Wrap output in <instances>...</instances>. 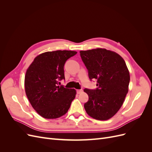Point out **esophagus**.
I'll return each mask as SVG.
<instances>
[{"label":"esophagus","instance_id":"esophagus-1","mask_svg":"<svg viewBox=\"0 0 152 152\" xmlns=\"http://www.w3.org/2000/svg\"><path fill=\"white\" fill-rule=\"evenodd\" d=\"M82 89H78V90H77V94H80V93H82Z\"/></svg>","mask_w":152,"mask_h":152}]
</instances>
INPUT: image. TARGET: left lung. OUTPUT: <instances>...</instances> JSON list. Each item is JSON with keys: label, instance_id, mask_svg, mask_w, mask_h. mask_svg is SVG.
Listing matches in <instances>:
<instances>
[{"label": "left lung", "instance_id": "obj_1", "mask_svg": "<svg viewBox=\"0 0 152 152\" xmlns=\"http://www.w3.org/2000/svg\"><path fill=\"white\" fill-rule=\"evenodd\" d=\"M80 54L89 79L97 80V89L84 90L89 96L86 111L96 120H108L120 110L128 93L130 75L126 62L117 53L103 48Z\"/></svg>", "mask_w": 152, "mask_h": 152}]
</instances>
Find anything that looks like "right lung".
<instances>
[{"instance_id":"obj_1","label":"right lung","mask_w":152,"mask_h":152,"mask_svg":"<svg viewBox=\"0 0 152 152\" xmlns=\"http://www.w3.org/2000/svg\"><path fill=\"white\" fill-rule=\"evenodd\" d=\"M77 52L55 50L38 55L27 69L25 77V93L35 111L45 118L53 119L66 114L76 90L59 86L65 79L64 65Z\"/></svg>"}]
</instances>
